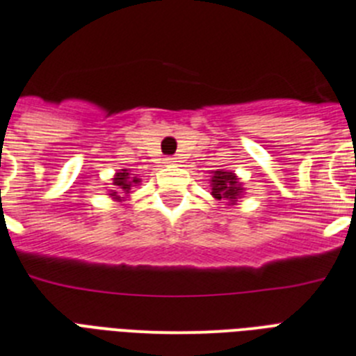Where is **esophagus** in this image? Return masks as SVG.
Segmentation results:
<instances>
[{"label":"esophagus","instance_id":"obj_1","mask_svg":"<svg viewBox=\"0 0 356 356\" xmlns=\"http://www.w3.org/2000/svg\"><path fill=\"white\" fill-rule=\"evenodd\" d=\"M165 165H166V166L177 165V159H175V158H165Z\"/></svg>","mask_w":356,"mask_h":356}]
</instances>
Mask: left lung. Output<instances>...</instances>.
Wrapping results in <instances>:
<instances>
[{
	"instance_id": "1",
	"label": "left lung",
	"mask_w": 356,
	"mask_h": 356,
	"mask_svg": "<svg viewBox=\"0 0 356 356\" xmlns=\"http://www.w3.org/2000/svg\"><path fill=\"white\" fill-rule=\"evenodd\" d=\"M211 174V195L223 206H236L245 195L238 175L230 170H213Z\"/></svg>"
}]
</instances>
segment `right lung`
<instances>
[{
    "label": "right lung",
    "mask_w": 356,
    "mask_h": 356,
    "mask_svg": "<svg viewBox=\"0 0 356 356\" xmlns=\"http://www.w3.org/2000/svg\"><path fill=\"white\" fill-rule=\"evenodd\" d=\"M140 182H142V179L136 174H133L129 168L117 170V174L113 175V181H111V190L108 191V195L111 197V200L124 202L129 198L131 188H133V186H138Z\"/></svg>",
    "instance_id": "right-lung-1"
}]
</instances>
